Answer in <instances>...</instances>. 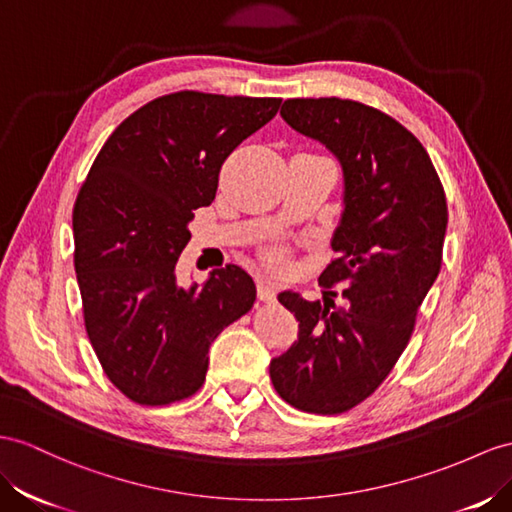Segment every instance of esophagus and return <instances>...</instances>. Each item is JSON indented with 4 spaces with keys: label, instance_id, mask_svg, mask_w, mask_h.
Masks as SVG:
<instances>
[{
    "label": "esophagus",
    "instance_id": "esophagus-1",
    "mask_svg": "<svg viewBox=\"0 0 512 512\" xmlns=\"http://www.w3.org/2000/svg\"><path fill=\"white\" fill-rule=\"evenodd\" d=\"M257 298L261 303H274V298H277V290H274V285L270 281H259L257 283Z\"/></svg>",
    "mask_w": 512,
    "mask_h": 512
}]
</instances>
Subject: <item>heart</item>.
Segmentation results:
<instances>
[{
	"instance_id": "b5f03b06",
	"label": "heart",
	"mask_w": 512,
	"mask_h": 512,
	"mask_svg": "<svg viewBox=\"0 0 512 512\" xmlns=\"http://www.w3.org/2000/svg\"><path fill=\"white\" fill-rule=\"evenodd\" d=\"M264 261L274 270H283L287 266V248L285 246H268L264 251Z\"/></svg>"
}]
</instances>
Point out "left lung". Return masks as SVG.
Wrapping results in <instances>:
<instances>
[{"mask_svg":"<svg viewBox=\"0 0 512 512\" xmlns=\"http://www.w3.org/2000/svg\"><path fill=\"white\" fill-rule=\"evenodd\" d=\"M283 121L320 140L344 170L335 257L320 274L324 303L281 292L298 342L270 361L279 396L294 409H355L393 370L417 309L441 270L448 203L426 149L389 114L359 101L287 99ZM345 300L334 305V287Z\"/></svg>","mask_w":512,"mask_h":512,"instance_id":"left-lung-1","label":"left lung"}]
</instances>
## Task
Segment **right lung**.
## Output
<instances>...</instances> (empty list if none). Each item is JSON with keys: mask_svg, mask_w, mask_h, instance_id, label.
I'll return each instance as SVG.
<instances>
[{"mask_svg": "<svg viewBox=\"0 0 512 512\" xmlns=\"http://www.w3.org/2000/svg\"><path fill=\"white\" fill-rule=\"evenodd\" d=\"M279 106L277 97L179 90L129 114L90 166L73 207L75 274L90 344L129 400L194 396L209 346L251 311L257 290L242 268H216L188 290L175 266L222 164Z\"/></svg>", "mask_w": 512, "mask_h": 512, "instance_id": "right-lung-1", "label": "right lung"}]
</instances>
